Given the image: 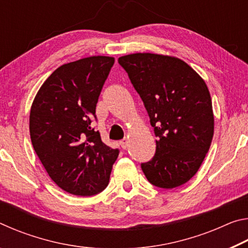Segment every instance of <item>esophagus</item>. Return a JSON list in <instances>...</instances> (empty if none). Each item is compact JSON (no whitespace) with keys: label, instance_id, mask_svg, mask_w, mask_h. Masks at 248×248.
Wrapping results in <instances>:
<instances>
[{"label":"esophagus","instance_id":"1","mask_svg":"<svg viewBox=\"0 0 248 248\" xmlns=\"http://www.w3.org/2000/svg\"><path fill=\"white\" fill-rule=\"evenodd\" d=\"M119 143H120V146H121V148H123L124 150H125V149L128 148V140H127V139L121 140V141L119 142Z\"/></svg>","mask_w":248,"mask_h":248}]
</instances>
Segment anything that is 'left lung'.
Returning <instances> with one entry per match:
<instances>
[{
  "label": "left lung",
  "mask_w": 248,
  "mask_h": 248,
  "mask_svg": "<svg viewBox=\"0 0 248 248\" xmlns=\"http://www.w3.org/2000/svg\"><path fill=\"white\" fill-rule=\"evenodd\" d=\"M157 138L152 159L141 163L146 179L171 189L187 183L202 164L213 138L211 97L196 71L177 58L154 53L120 57Z\"/></svg>",
  "instance_id": "obj_1"
}]
</instances>
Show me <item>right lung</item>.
<instances>
[{"mask_svg": "<svg viewBox=\"0 0 248 248\" xmlns=\"http://www.w3.org/2000/svg\"><path fill=\"white\" fill-rule=\"evenodd\" d=\"M114 63V58L97 56L61 65L32 103L29 130L35 152L50 178L72 195L103 191L119 155L93 127L96 104Z\"/></svg>", "mask_w": 248, "mask_h": 248, "instance_id": "add662e5", "label": "right lung"}]
</instances>
